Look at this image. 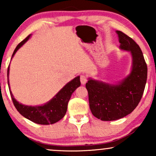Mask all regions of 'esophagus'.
Segmentation results:
<instances>
[{"instance_id": "34e87169", "label": "esophagus", "mask_w": 156, "mask_h": 156, "mask_svg": "<svg viewBox=\"0 0 156 156\" xmlns=\"http://www.w3.org/2000/svg\"><path fill=\"white\" fill-rule=\"evenodd\" d=\"M80 83H81V84H83H83H85L86 83H87V76H86L81 75V76H80Z\"/></svg>"}]
</instances>
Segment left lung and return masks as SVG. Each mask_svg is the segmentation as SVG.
Segmentation results:
<instances>
[{
    "instance_id": "obj_1",
    "label": "left lung",
    "mask_w": 156,
    "mask_h": 156,
    "mask_svg": "<svg viewBox=\"0 0 156 156\" xmlns=\"http://www.w3.org/2000/svg\"><path fill=\"white\" fill-rule=\"evenodd\" d=\"M121 51L130 52V73L117 83L88 78L86 88L92 114L103 121H113L128 115L136 108L145 88L147 67L141 48L135 41L120 31H116Z\"/></svg>"
}]
</instances>
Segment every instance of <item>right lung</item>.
Segmentation results:
<instances>
[{
	"label": "right lung",
	"instance_id": "1",
	"mask_svg": "<svg viewBox=\"0 0 156 156\" xmlns=\"http://www.w3.org/2000/svg\"><path fill=\"white\" fill-rule=\"evenodd\" d=\"M31 34L28 35L16 47L11 59H12L16 52L31 38ZM9 75V66L7 70V77H8L9 88L10 89ZM80 86V76H78L66 83L49 101L42 105H37L22 104L14 98L11 89L9 92L14 105L21 115L37 124L51 125L57 122L64 117L67 110L68 102L70 99L71 95Z\"/></svg>",
	"mask_w": 156,
	"mask_h": 156
}]
</instances>
